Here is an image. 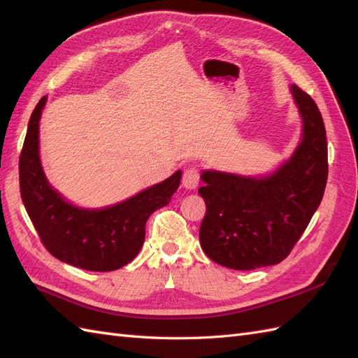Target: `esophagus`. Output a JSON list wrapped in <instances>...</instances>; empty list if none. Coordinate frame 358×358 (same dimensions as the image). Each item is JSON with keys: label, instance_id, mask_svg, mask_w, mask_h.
<instances>
[{"label": "esophagus", "instance_id": "esophagus-1", "mask_svg": "<svg viewBox=\"0 0 358 358\" xmlns=\"http://www.w3.org/2000/svg\"><path fill=\"white\" fill-rule=\"evenodd\" d=\"M200 182V169L197 166H191L183 171L182 183L187 189H196Z\"/></svg>", "mask_w": 358, "mask_h": 358}]
</instances>
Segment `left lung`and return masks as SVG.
<instances>
[{"mask_svg":"<svg viewBox=\"0 0 358 358\" xmlns=\"http://www.w3.org/2000/svg\"><path fill=\"white\" fill-rule=\"evenodd\" d=\"M291 94L303 121L301 140L275 173L245 178L203 171L206 201L200 245L212 262L234 270L273 266L288 257L326 189L327 137L318 106L297 85Z\"/></svg>","mask_w":358,"mask_h":358,"instance_id":"obj_1","label":"left lung"}]
</instances>
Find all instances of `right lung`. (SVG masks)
<instances>
[{
	"mask_svg": "<svg viewBox=\"0 0 358 358\" xmlns=\"http://www.w3.org/2000/svg\"><path fill=\"white\" fill-rule=\"evenodd\" d=\"M46 100L43 96L32 110L19 157L20 197L29 220L41 243L61 262L91 272L121 268L138 254L148 218L169 204L182 171L110 208H76L49 185L41 169L38 122Z\"/></svg>",
	"mask_w": 358,
	"mask_h": 358,
	"instance_id": "1",
	"label": "right lung"
}]
</instances>
